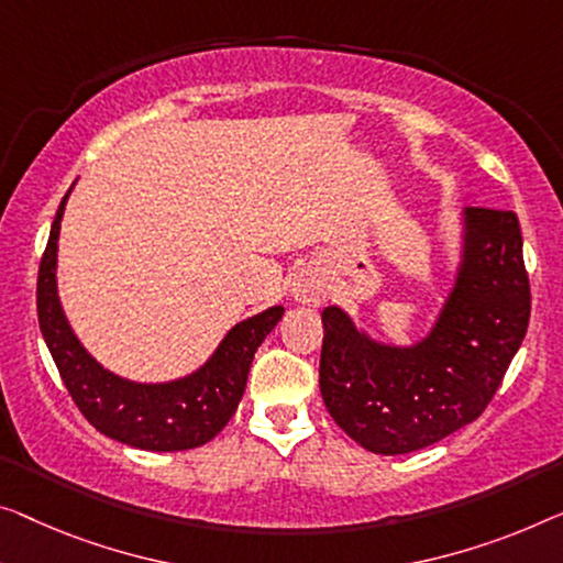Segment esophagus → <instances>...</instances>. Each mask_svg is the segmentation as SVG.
I'll return each instance as SVG.
<instances>
[{
    "mask_svg": "<svg viewBox=\"0 0 563 563\" xmlns=\"http://www.w3.org/2000/svg\"><path fill=\"white\" fill-rule=\"evenodd\" d=\"M325 278L318 271H300L296 273V278L290 280V298L300 306H321L325 300Z\"/></svg>",
    "mask_w": 563,
    "mask_h": 563,
    "instance_id": "34e87169",
    "label": "esophagus"
}]
</instances>
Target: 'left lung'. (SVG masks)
<instances>
[{"instance_id": "obj_1", "label": "left lung", "mask_w": 563, "mask_h": 563, "mask_svg": "<svg viewBox=\"0 0 563 563\" xmlns=\"http://www.w3.org/2000/svg\"><path fill=\"white\" fill-rule=\"evenodd\" d=\"M452 285L427 333L376 339L325 306L321 397L335 424L374 455H405L475 422L521 349L531 316L521 224L465 207Z\"/></svg>"}]
</instances>
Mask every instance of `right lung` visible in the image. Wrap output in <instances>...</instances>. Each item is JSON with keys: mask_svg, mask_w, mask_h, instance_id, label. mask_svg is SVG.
<instances>
[{"mask_svg": "<svg viewBox=\"0 0 563 563\" xmlns=\"http://www.w3.org/2000/svg\"><path fill=\"white\" fill-rule=\"evenodd\" d=\"M73 187L57 207L37 278L40 331L57 372L80 412L106 438L148 452L199 448L217 438L238 412L255 351L278 325L285 308H265L234 323L212 356L179 379L136 382L111 372L75 335L57 290V240Z\"/></svg>", "mask_w": 563, "mask_h": 563, "instance_id": "right-lung-1", "label": "right lung"}]
</instances>
